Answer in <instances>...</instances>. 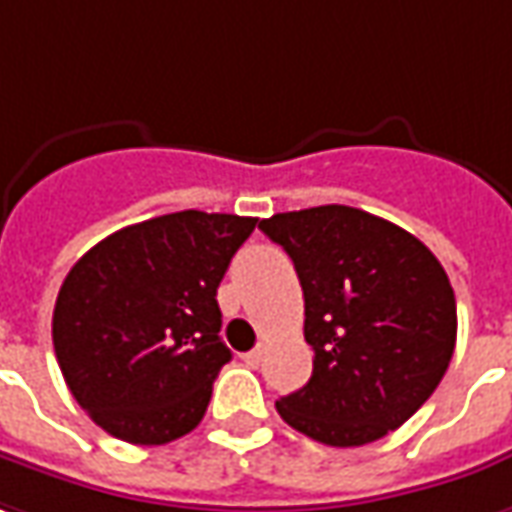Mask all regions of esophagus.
I'll use <instances>...</instances> for the list:
<instances>
[{
	"label": "esophagus",
	"mask_w": 512,
	"mask_h": 512,
	"mask_svg": "<svg viewBox=\"0 0 512 512\" xmlns=\"http://www.w3.org/2000/svg\"><path fill=\"white\" fill-rule=\"evenodd\" d=\"M263 356H266V347H255L252 353H246V356H243V361H246L249 367H260Z\"/></svg>",
	"instance_id": "34e87169"
}]
</instances>
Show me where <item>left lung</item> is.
Returning a JSON list of instances; mask_svg holds the SVG:
<instances>
[{"instance_id":"1","label":"left lung","mask_w":512,"mask_h":512,"mask_svg":"<svg viewBox=\"0 0 512 512\" xmlns=\"http://www.w3.org/2000/svg\"><path fill=\"white\" fill-rule=\"evenodd\" d=\"M257 227L294 260L314 347L311 381L277 401L280 417L336 448L403 426L454 356L457 300L440 260L406 229L344 204Z\"/></svg>"}]
</instances>
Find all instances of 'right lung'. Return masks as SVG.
Instances as JSON below:
<instances>
[{"instance_id": "add662e5", "label": "right lung", "mask_w": 512, "mask_h": 512, "mask_svg": "<svg viewBox=\"0 0 512 512\" xmlns=\"http://www.w3.org/2000/svg\"><path fill=\"white\" fill-rule=\"evenodd\" d=\"M255 224L170 212L103 238L69 269L52 311L55 358L111 437L165 446L201 423L232 358L215 294Z\"/></svg>"}]
</instances>
